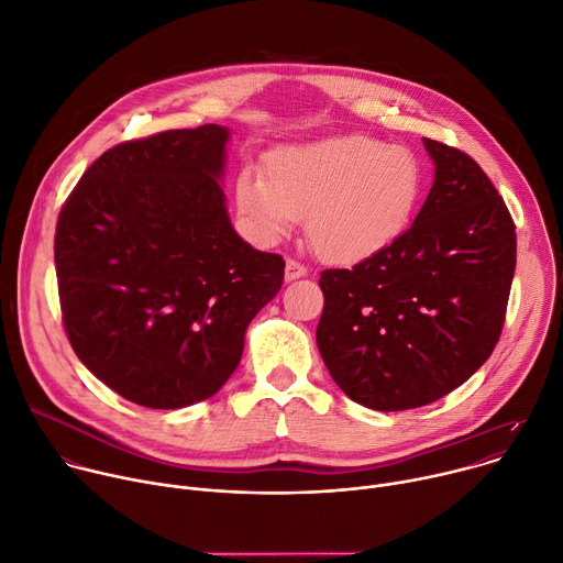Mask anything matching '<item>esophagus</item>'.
Wrapping results in <instances>:
<instances>
[{"label":"esophagus","mask_w":563,"mask_h":563,"mask_svg":"<svg viewBox=\"0 0 563 563\" xmlns=\"http://www.w3.org/2000/svg\"><path fill=\"white\" fill-rule=\"evenodd\" d=\"M302 276H308V267L289 258L285 263V280H296V278H302Z\"/></svg>","instance_id":"34e87169"}]
</instances>
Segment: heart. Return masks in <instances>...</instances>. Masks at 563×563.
Instances as JSON below:
<instances>
[{
    "instance_id": "1",
    "label": "heart",
    "mask_w": 563,
    "mask_h": 563,
    "mask_svg": "<svg viewBox=\"0 0 563 563\" xmlns=\"http://www.w3.org/2000/svg\"><path fill=\"white\" fill-rule=\"evenodd\" d=\"M265 170L238 175L240 213L265 242L285 238L308 216L310 244L328 263L364 261L393 242L424 190V168L411 147L366 134L276 147Z\"/></svg>"
}]
</instances>
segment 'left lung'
Returning a JSON list of instances; mask_svg holds the SVG:
<instances>
[{
    "label": "left lung",
    "instance_id": "obj_1",
    "mask_svg": "<svg viewBox=\"0 0 563 563\" xmlns=\"http://www.w3.org/2000/svg\"><path fill=\"white\" fill-rule=\"evenodd\" d=\"M424 147L435 179L411 229L319 280V352L336 386L375 411L431 404L487 362L517 267V227L483 168L440 141Z\"/></svg>",
    "mask_w": 563,
    "mask_h": 563
}]
</instances>
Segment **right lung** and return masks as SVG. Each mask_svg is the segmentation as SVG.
I'll return each instance as SVG.
<instances>
[{
    "mask_svg": "<svg viewBox=\"0 0 563 563\" xmlns=\"http://www.w3.org/2000/svg\"><path fill=\"white\" fill-rule=\"evenodd\" d=\"M229 130L125 141L80 177L56 227L63 323L78 360L121 397L184 408L240 364L285 261L231 227L220 186Z\"/></svg>",
    "mask_w": 563,
    "mask_h": 563,
    "instance_id": "obj_1",
    "label": "right lung"
}]
</instances>
